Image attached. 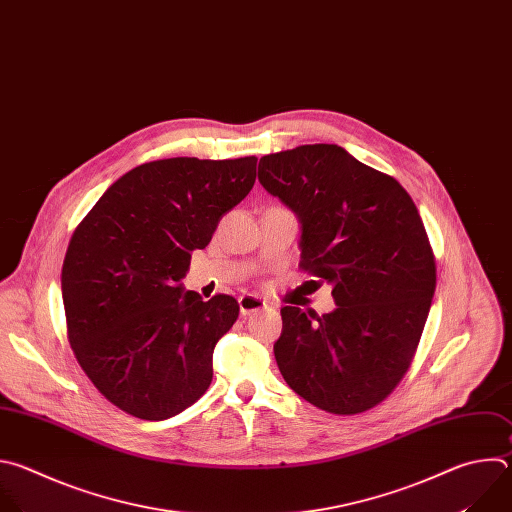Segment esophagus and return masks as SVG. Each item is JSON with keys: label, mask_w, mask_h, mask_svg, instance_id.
Listing matches in <instances>:
<instances>
[{"label": "esophagus", "mask_w": 512, "mask_h": 512, "mask_svg": "<svg viewBox=\"0 0 512 512\" xmlns=\"http://www.w3.org/2000/svg\"><path fill=\"white\" fill-rule=\"evenodd\" d=\"M238 304H240V315L242 317H250V315H254V313H258V311H264L266 309V300H262L260 296H256V294H242L240 298H238Z\"/></svg>", "instance_id": "34e87169"}]
</instances>
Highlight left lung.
Here are the masks:
<instances>
[{
    "mask_svg": "<svg viewBox=\"0 0 512 512\" xmlns=\"http://www.w3.org/2000/svg\"><path fill=\"white\" fill-rule=\"evenodd\" d=\"M258 181L298 218L300 266L333 286L337 304L323 317L284 306L278 369L325 412H365L410 367L436 290L416 203L393 177L327 143L264 155Z\"/></svg>",
    "mask_w": 512,
    "mask_h": 512,
    "instance_id": "8db88e82",
    "label": "left lung"
}]
</instances>
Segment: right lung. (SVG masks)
<instances>
[{
  "label": "right lung",
  "mask_w": 512,
  "mask_h": 512,
  "mask_svg": "<svg viewBox=\"0 0 512 512\" xmlns=\"http://www.w3.org/2000/svg\"><path fill=\"white\" fill-rule=\"evenodd\" d=\"M256 157H173L119 177L76 228L62 266L68 339L123 412L167 420L212 383L216 343L240 306L185 290L193 250L250 193Z\"/></svg>",
  "instance_id": "obj_1"
}]
</instances>
